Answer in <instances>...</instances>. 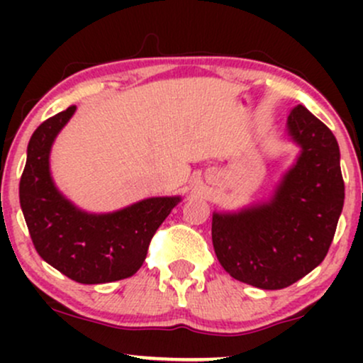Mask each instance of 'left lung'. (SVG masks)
<instances>
[{
    "label": "left lung",
    "mask_w": 363,
    "mask_h": 363,
    "mask_svg": "<svg viewBox=\"0 0 363 363\" xmlns=\"http://www.w3.org/2000/svg\"><path fill=\"white\" fill-rule=\"evenodd\" d=\"M301 155L272 199L237 213H213L211 239L223 269L262 290H280L323 262L343 210L340 147L303 106L286 121Z\"/></svg>",
    "instance_id": "left-lung-1"
}]
</instances>
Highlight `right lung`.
I'll list each match as a JSON object with an SVG mask.
<instances>
[{"mask_svg":"<svg viewBox=\"0 0 363 363\" xmlns=\"http://www.w3.org/2000/svg\"><path fill=\"white\" fill-rule=\"evenodd\" d=\"M74 111L72 106L45 119L32 135L20 206L35 251L57 272L85 285L124 280L141 268L150 240L181 198H148L106 215L72 205L54 186L49 153Z\"/></svg>","mask_w":363,"mask_h":363,"instance_id":"right-lung-1","label":"right lung"}]
</instances>
